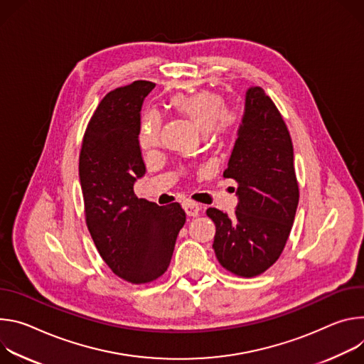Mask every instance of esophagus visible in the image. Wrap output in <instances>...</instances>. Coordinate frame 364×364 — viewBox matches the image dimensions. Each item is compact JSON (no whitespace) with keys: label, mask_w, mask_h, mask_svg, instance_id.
<instances>
[{"label":"esophagus","mask_w":364,"mask_h":364,"mask_svg":"<svg viewBox=\"0 0 364 364\" xmlns=\"http://www.w3.org/2000/svg\"><path fill=\"white\" fill-rule=\"evenodd\" d=\"M183 210L189 217H196L200 211V207L196 203H193V200H186L183 204Z\"/></svg>","instance_id":"34e87169"}]
</instances>
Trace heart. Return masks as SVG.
<instances>
[{
    "label": "heart",
    "instance_id": "obj_1",
    "mask_svg": "<svg viewBox=\"0 0 364 364\" xmlns=\"http://www.w3.org/2000/svg\"><path fill=\"white\" fill-rule=\"evenodd\" d=\"M172 111L204 133L214 144L224 146L232 141L243 124V115L237 108L225 107L221 94L211 90H199L192 94H176L171 97ZM160 119L156 114H147L140 126L139 144L143 150L154 149L160 141Z\"/></svg>",
    "mask_w": 364,
    "mask_h": 364
}]
</instances>
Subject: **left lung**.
I'll return each mask as SVG.
<instances>
[{"mask_svg":"<svg viewBox=\"0 0 364 364\" xmlns=\"http://www.w3.org/2000/svg\"><path fill=\"white\" fill-rule=\"evenodd\" d=\"M224 178L237 182L232 217L217 208L213 249L220 264L235 276L266 272L288 241L299 200L289 130L274 102L260 87L246 94L243 124Z\"/></svg>","mask_w":364,"mask_h":364,"instance_id":"1","label":"left lung"}]
</instances>
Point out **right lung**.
<instances>
[{"mask_svg":"<svg viewBox=\"0 0 364 364\" xmlns=\"http://www.w3.org/2000/svg\"><path fill=\"white\" fill-rule=\"evenodd\" d=\"M154 85L134 80L109 91L90 119L79 154L85 221L95 247L118 277L134 285L168 270L186 221L178 203L159 207L134 193L136 179L146 172L140 111Z\"/></svg>","mask_w":364,"mask_h":364,"instance_id":"right-lung-1","label":"right lung"}]
</instances>
